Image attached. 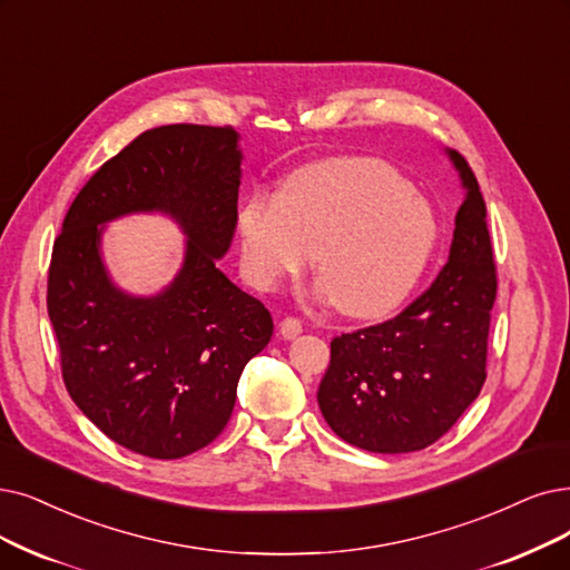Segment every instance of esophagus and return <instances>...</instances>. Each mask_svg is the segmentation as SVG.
<instances>
[{
    "label": "esophagus",
    "instance_id": "esophagus-1",
    "mask_svg": "<svg viewBox=\"0 0 570 570\" xmlns=\"http://www.w3.org/2000/svg\"><path fill=\"white\" fill-rule=\"evenodd\" d=\"M302 330H304V327H302V321H297V317L287 315V317H283V321H281V334H283V338L299 336Z\"/></svg>",
    "mask_w": 570,
    "mask_h": 570
}]
</instances>
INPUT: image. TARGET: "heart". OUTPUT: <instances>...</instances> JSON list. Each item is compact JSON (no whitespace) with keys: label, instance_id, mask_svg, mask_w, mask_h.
Masks as SVG:
<instances>
[{"label":"heart","instance_id":"obj_1","mask_svg":"<svg viewBox=\"0 0 570 570\" xmlns=\"http://www.w3.org/2000/svg\"><path fill=\"white\" fill-rule=\"evenodd\" d=\"M238 234L245 271L259 289L299 276L315 253L317 292L341 313L372 317L414 287L438 224L395 168L338 158L294 170L278 196H249Z\"/></svg>","mask_w":570,"mask_h":570}]
</instances>
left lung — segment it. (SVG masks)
<instances>
[{"instance_id": "1", "label": "left lung", "mask_w": 570, "mask_h": 570, "mask_svg": "<svg viewBox=\"0 0 570 570\" xmlns=\"http://www.w3.org/2000/svg\"><path fill=\"white\" fill-rule=\"evenodd\" d=\"M446 154L465 189L449 262L400 315L334 336L317 389L330 428L364 451L409 453L438 442L487 379L498 287L487 206L465 158Z\"/></svg>"}]
</instances>
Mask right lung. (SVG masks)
<instances>
[{"label": "right lung", "mask_w": 570, "mask_h": 570, "mask_svg": "<svg viewBox=\"0 0 570 570\" xmlns=\"http://www.w3.org/2000/svg\"><path fill=\"white\" fill-rule=\"evenodd\" d=\"M238 132L158 126L109 158L77 194L53 243L47 306L67 393L109 440L181 459L229 423L245 364L273 334L264 304L217 268L238 222ZM170 214L188 236L174 283L132 298L99 255L102 223Z\"/></svg>", "instance_id": "add662e5"}]
</instances>
